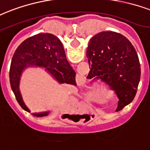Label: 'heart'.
<instances>
[{
	"mask_svg": "<svg viewBox=\"0 0 150 150\" xmlns=\"http://www.w3.org/2000/svg\"><path fill=\"white\" fill-rule=\"evenodd\" d=\"M105 90V86L102 83H96L87 86L86 90L83 93V98L88 102L101 104L102 100L100 93Z\"/></svg>",
	"mask_w": 150,
	"mask_h": 150,
	"instance_id": "b5f03b06",
	"label": "heart"
}]
</instances>
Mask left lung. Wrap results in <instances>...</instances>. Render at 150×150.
Wrapping results in <instances>:
<instances>
[{
  "instance_id": "8db88e82",
  "label": "left lung",
  "mask_w": 150,
  "mask_h": 150,
  "mask_svg": "<svg viewBox=\"0 0 150 150\" xmlns=\"http://www.w3.org/2000/svg\"><path fill=\"white\" fill-rule=\"evenodd\" d=\"M86 56L90 66L87 79H100L116 92V111L130 104L141 76L139 57L130 41L116 32H100L90 40Z\"/></svg>"
}]
</instances>
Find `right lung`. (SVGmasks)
Here are the masks:
<instances>
[{"instance_id":"add662e5","label":"right lung","mask_w":150,"mask_h":150,"mask_svg":"<svg viewBox=\"0 0 150 150\" xmlns=\"http://www.w3.org/2000/svg\"><path fill=\"white\" fill-rule=\"evenodd\" d=\"M29 67L45 68L59 83L76 86L75 71L66 59L64 46L60 39L52 34H38L27 38L19 45L11 60L9 79L19 105L30 112L23 102L19 91V83L23 71ZM50 112L33 113L37 117L49 115Z\"/></svg>"}]
</instances>
